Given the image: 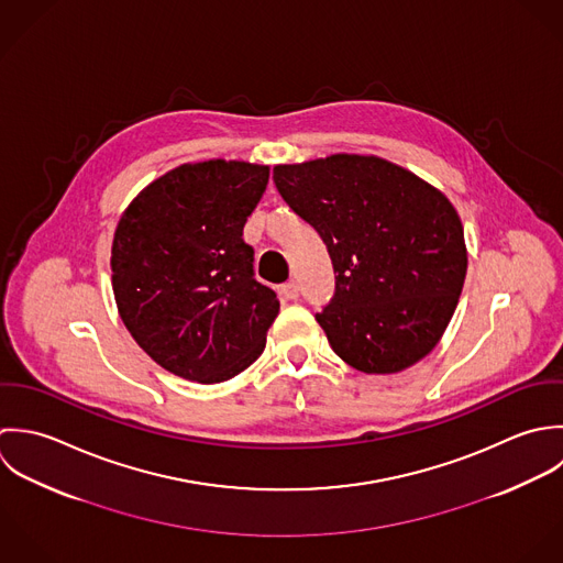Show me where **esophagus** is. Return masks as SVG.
Segmentation results:
<instances>
[{
	"label": "esophagus",
	"instance_id": "obj_1",
	"mask_svg": "<svg viewBox=\"0 0 563 563\" xmlns=\"http://www.w3.org/2000/svg\"><path fill=\"white\" fill-rule=\"evenodd\" d=\"M280 294L287 298V300H298L300 298V287L296 280H289L287 285L280 287Z\"/></svg>",
	"mask_w": 563,
	"mask_h": 563
}]
</instances>
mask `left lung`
<instances>
[{"instance_id": "left-lung-1", "label": "left lung", "mask_w": 563, "mask_h": 563, "mask_svg": "<svg viewBox=\"0 0 563 563\" xmlns=\"http://www.w3.org/2000/svg\"><path fill=\"white\" fill-rule=\"evenodd\" d=\"M289 209L327 243L335 294L316 320L339 356L394 374L427 356L456 309L467 254L449 198L376 156L274 167Z\"/></svg>"}]
</instances>
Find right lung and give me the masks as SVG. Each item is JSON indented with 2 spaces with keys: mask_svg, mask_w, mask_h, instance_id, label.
<instances>
[{
  "mask_svg": "<svg viewBox=\"0 0 563 563\" xmlns=\"http://www.w3.org/2000/svg\"><path fill=\"white\" fill-rule=\"evenodd\" d=\"M267 180L265 165H183L145 187L117 224L111 267L119 316L176 376L222 383L265 347L280 302L254 278L243 225Z\"/></svg>",
  "mask_w": 563,
  "mask_h": 563,
  "instance_id": "right-lung-1",
  "label": "right lung"
}]
</instances>
